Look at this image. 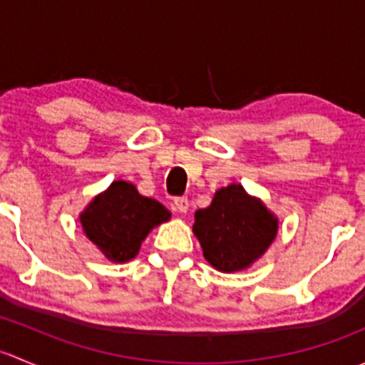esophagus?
<instances>
[{"mask_svg": "<svg viewBox=\"0 0 365 365\" xmlns=\"http://www.w3.org/2000/svg\"><path fill=\"white\" fill-rule=\"evenodd\" d=\"M173 205H175V210H178L180 213H185L189 210V200L187 197H175Z\"/></svg>", "mask_w": 365, "mask_h": 365, "instance_id": "esophagus-1", "label": "esophagus"}]
</instances>
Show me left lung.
I'll return each instance as SVG.
<instances>
[{"label": "left lung", "mask_w": 365, "mask_h": 365, "mask_svg": "<svg viewBox=\"0 0 365 365\" xmlns=\"http://www.w3.org/2000/svg\"><path fill=\"white\" fill-rule=\"evenodd\" d=\"M192 231L205 259L219 272L244 270L259 259L277 237L279 220L240 183L215 192L212 203L196 212Z\"/></svg>", "instance_id": "8db88e82"}]
</instances>
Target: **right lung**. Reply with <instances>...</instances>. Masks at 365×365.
Returning <instances> with one entry per match:
<instances>
[{
    "instance_id": "obj_1",
    "label": "right lung",
    "mask_w": 365,
    "mask_h": 365,
    "mask_svg": "<svg viewBox=\"0 0 365 365\" xmlns=\"http://www.w3.org/2000/svg\"><path fill=\"white\" fill-rule=\"evenodd\" d=\"M169 217L171 213L164 205L141 196L134 183L116 180L95 196L79 220L84 235L108 259L125 263L135 257L150 231Z\"/></svg>"
}]
</instances>
